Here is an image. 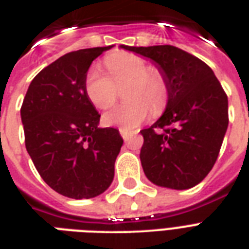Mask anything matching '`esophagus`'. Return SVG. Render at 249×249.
Here are the masks:
<instances>
[{"label":"esophagus","mask_w":249,"mask_h":249,"mask_svg":"<svg viewBox=\"0 0 249 249\" xmlns=\"http://www.w3.org/2000/svg\"><path fill=\"white\" fill-rule=\"evenodd\" d=\"M120 134H121V137L124 138V140H128V138L132 136V132L125 130V129H120Z\"/></svg>","instance_id":"1"}]
</instances>
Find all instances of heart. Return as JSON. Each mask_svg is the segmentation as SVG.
Wrapping results in <instances>:
<instances>
[{
  "label": "heart",
  "instance_id": "obj_1",
  "mask_svg": "<svg viewBox=\"0 0 249 249\" xmlns=\"http://www.w3.org/2000/svg\"><path fill=\"white\" fill-rule=\"evenodd\" d=\"M109 77L98 66L87 71L85 91L89 100L99 109H108L117 100V89L126 83L125 102L104 113L108 126L134 129L149 117L150 109L158 115L168 102V85L164 74L155 66H147L143 57L128 52H115L104 58Z\"/></svg>",
  "mask_w": 249,
  "mask_h": 249
}]
</instances>
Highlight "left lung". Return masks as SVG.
Wrapping results in <instances>:
<instances>
[{
    "mask_svg": "<svg viewBox=\"0 0 249 249\" xmlns=\"http://www.w3.org/2000/svg\"><path fill=\"white\" fill-rule=\"evenodd\" d=\"M121 48L158 65L168 85L166 111L142 129V168L159 187L189 189L206 178L217 160L229 125L225 90L204 61L174 45Z\"/></svg>",
    "mask_w": 249,
    "mask_h": 249,
    "instance_id": "left-lung-1",
    "label": "left lung"
}]
</instances>
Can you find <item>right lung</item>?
<instances>
[{"label":"right lung","instance_id":"right-lung-1","mask_svg":"<svg viewBox=\"0 0 249 249\" xmlns=\"http://www.w3.org/2000/svg\"><path fill=\"white\" fill-rule=\"evenodd\" d=\"M109 47L66 53L28 86L20 117L24 143L41 179L69 198H92L111 185L123 146L119 130L98 128L85 91L91 62Z\"/></svg>","mask_w":249,"mask_h":249}]
</instances>
